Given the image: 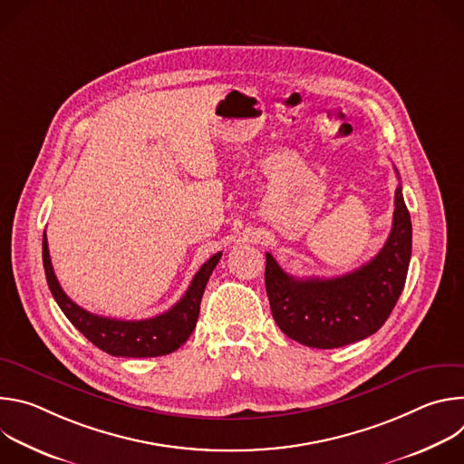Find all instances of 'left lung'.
Segmentation results:
<instances>
[{
    "label": "left lung",
    "instance_id": "obj_1",
    "mask_svg": "<svg viewBox=\"0 0 464 464\" xmlns=\"http://www.w3.org/2000/svg\"><path fill=\"white\" fill-rule=\"evenodd\" d=\"M411 237L399 185L391 233L378 255L358 270L333 279H297L266 253L264 281L276 323L288 338L312 349H338L374 334L404 290Z\"/></svg>",
    "mask_w": 464,
    "mask_h": 464
}]
</instances>
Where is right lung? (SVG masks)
Listing matches in <instances>:
<instances>
[{
    "instance_id": "1",
    "label": "right lung",
    "mask_w": 464,
    "mask_h": 464,
    "mask_svg": "<svg viewBox=\"0 0 464 464\" xmlns=\"http://www.w3.org/2000/svg\"><path fill=\"white\" fill-rule=\"evenodd\" d=\"M42 256L49 290L60 310L73 323L79 333H82L95 347L111 356L154 358L174 353L192 334L198 314H200L206 285L217 268L222 251L215 253L208 262L202 264V268L192 277L185 295L170 310L140 321H124L92 314L65 295L53 270L45 233L42 242Z\"/></svg>"
}]
</instances>
